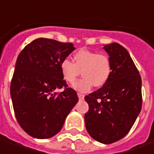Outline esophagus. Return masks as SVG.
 Segmentation results:
<instances>
[{"instance_id":"obj_1","label":"esophagus","mask_w":154,"mask_h":154,"mask_svg":"<svg viewBox=\"0 0 154 154\" xmlns=\"http://www.w3.org/2000/svg\"><path fill=\"white\" fill-rule=\"evenodd\" d=\"M78 97L80 99H83L84 97H85V95L84 94H82V93H80V92H78Z\"/></svg>"}]
</instances>
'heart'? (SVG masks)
Instances as JSON below:
<instances>
[{
	"instance_id": "b5f03b06",
	"label": "heart",
	"mask_w": 154,
	"mask_h": 154,
	"mask_svg": "<svg viewBox=\"0 0 154 154\" xmlns=\"http://www.w3.org/2000/svg\"><path fill=\"white\" fill-rule=\"evenodd\" d=\"M73 59L74 62L68 59L62 60L60 71L62 79L69 84L74 83L81 71L83 78L74 85L78 91L86 92L93 85L101 87L109 79L112 66L109 56L87 49H80L74 53Z\"/></svg>"
}]
</instances>
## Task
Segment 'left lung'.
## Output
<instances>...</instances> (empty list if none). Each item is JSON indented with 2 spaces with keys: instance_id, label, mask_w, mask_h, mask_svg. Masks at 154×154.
<instances>
[{
  "instance_id": "obj_1",
  "label": "left lung",
  "mask_w": 154,
  "mask_h": 154,
  "mask_svg": "<svg viewBox=\"0 0 154 154\" xmlns=\"http://www.w3.org/2000/svg\"><path fill=\"white\" fill-rule=\"evenodd\" d=\"M103 49L109 54L112 71L105 85L85 97L89 105L85 123L93 139L110 144L129 132L139 115L141 78L124 47L113 43Z\"/></svg>"
}]
</instances>
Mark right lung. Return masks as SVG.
Masks as SVG:
<instances>
[{
  "label": "right lung",
  "mask_w": 154,
  "mask_h": 154,
  "mask_svg": "<svg viewBox=\"0 0 154 154\" xmlns=\"http://www.w3.org/2000/svg\"><path fill=\"white\" fill-rule=\"evenodd\" d=\"M75 50L72 43L38 38L20 53L10 85L16 119L29 135L48 139L62 129L78 102L77 93L62 79L60 63ZM56 89H63L56 93Z\"/></svg>",
  "instance_id": "1"
}]
</instances>
